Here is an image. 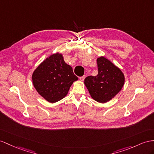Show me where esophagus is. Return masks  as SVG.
<instances>
[{"label": "esophagus", "instance_id": "obj_1", "mask_svg": "<svg viewBox=\"0 0 154 154\" xmlns=\"http://www.w3.org/2000/svg\"><path fill=\"white\" fill-rule=\"evenodd\" d=\"M85 77H86V76H85V75L82 76V77H79V79H80V81H84V79H85Z\"/></svg>", "mask_w": 154, "mask_h": 154}]
</instances>
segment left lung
<instances>
[{"label": "left lung", "instance_id": "obj_1", "mask_svg": "<svg viewBox=\"0 0 154 154\" xmlns=\"http://www.w3.org/2000/svg\"><path fill=\"white\" fill-rule=\"evenodd\" d=\"M98 74L85 78V85L95 101L105 103L121 91L125 76L121 69L103 56L97 58Z\"/></svg>", "mask_w": 154, "mask_h": 154}]
</instances>
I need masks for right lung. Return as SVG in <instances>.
<instances>
[{
  "instance_id": "obj_1",
  "label": "right lung",
  "mask_w": 154,
  "mask_h": 154,
  "mask_svg": "<svg viewBox=\"0 0 154 154\" xmlns=\"http://www.w3.org/2000/svg\"><path fill=\"white\" fill-rule=\"evenodd\" d=\"M32 80L39 95L47 101L54 103L67 96L78 77L74 75L72 67L65 62L63 54L57 52L39 64L33 72Z\"/></svg>"
}]
</instances>
